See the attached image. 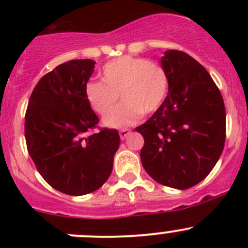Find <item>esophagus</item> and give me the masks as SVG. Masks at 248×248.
Instances as JSON below:
<instances>
[{"label": "esophagus", "mask_w": 248, "mask_h": 248, "mask_svg": "<svg viewBox=\"0 0 248 248\" xmlns=\"http://www.w3.org/2000/svg\"><path fill=\"white\" fill-rule=\"evenodd\" d=\"M119 134H120V138H121L122 140H124L127 137L129 136V134H131V129H127V128L121 129V131L119 132Z\"/></svg>", "instance_id": "obj_1"}]
</instances>
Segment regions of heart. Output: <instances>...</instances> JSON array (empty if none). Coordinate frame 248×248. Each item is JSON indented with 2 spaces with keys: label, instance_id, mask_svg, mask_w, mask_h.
<instances>
[{
  "label": "heart",
  "instance_id": "b5f03b06",
  "mask_svg": "<svg viewBox=\"0 0 248 248\" xmlns=\"http://www.w3.org/2000/svg\"><path fill=\"white\" fill-rule=\"evenodd\" d=\"M102 81H89L84 93L87 103L104 115L120 93L123 103L104 117L106 126L124 128L161 108L169 91V79L159 64L145 59L122 56L104 64Z\"/></svg>",
  "mask_w": 248,
  "mask_h": 248
}]
</instances>
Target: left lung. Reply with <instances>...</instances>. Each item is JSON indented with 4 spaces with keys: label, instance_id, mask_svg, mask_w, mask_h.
<instances>
[{
    "label": "left lung",
    "instance_id": "8db88e82",
    "mask_svg": "<svg viewBox=\"0 0 248 248\" xmlns=\"http://www.w3.org/2000/svg\"><path fill=\"white\" fill-rule=\"evenodd\" d=\"M161 64L169 91L161 108L136 128L144 137L140 158L155 181L187 189L202 181L221 157L226 108L212 78L188 54L168 50Z\"/></svg>",
    "mask_w": 248,
    "mask_h": 248
}]
</instances>
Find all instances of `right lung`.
I'll return each instance as SVG.
<instances>
[{
    "label": "right lung",
    "mask_w": 248,
    "mask_h": 248,
    "mask_svg": "<svg viewBox=\"0 0 248 248\" xmlns=\"http://www.w3.org/2000/svg\"><path fill=\"white\" fill-rule=\"evenodd\" d=\"M93 60H72L46 74L34 87L25 116L29 154L52 188L84 196L109 179L120 145L116 129L96 128L99 119L85 98Z\"/></svg>",
    "instance_id": "obj_1"
}]
</instances>
